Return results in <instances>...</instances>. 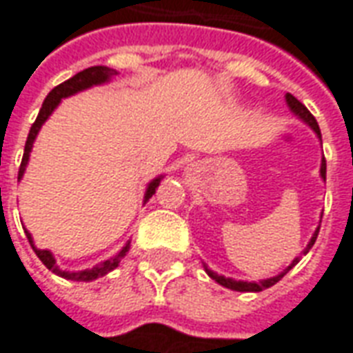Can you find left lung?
Segmentation results:
<instances>
[{
  "label": "left lung",
  "mask_w": 353,
  "mask_h": 353,
  "mask_svg": "<svg viewBox=\"0 0 353 353\" xmlns=\"http://www.w3.org/2000/svg\"><path fill=\"white\" fill-rule=\"evenodd\" d=\"M285 100H288V105L291 108V111H293L295 115L301 117L304 123L310 124L312 130L316 132V134H318V138L321 139V132H319L318 123H316V119H314V115H312L310 111L306 109V105L296 100L293 94H285ZM325 172H327V166H325V159H323V161H321V177H323V179H325ZM318 232H319V229H316L314 236H312V240L308 242V245H306V250L303 252L304 255H306V253H308V250H310L312 245H314L316 238H318ZM299 259H301V257L293 259V263H291V265H289L288 268L283 270V272L278 274V276H274V278H268V280H261V281H257V283H255V281H236V280H232V278H225V276H219V274L214 272V270H210L208 266H206V272H208V276H210L212 280L217 281L219 285H223V288L232 289V291H263V289L272 288L276 281H280L281 278H283V276H285V274H288L289 270H291V268L296 265V263H299Z\"/></svg>",
  "instance_id": "obj_1"
}]
</instances>
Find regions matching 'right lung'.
I'll return each mask as SVG.
<instances>
[{
  "label": "right lung",
  "instance_id": "1",
  "mask_svg": "<svg viewBox=\"0 0 353 353\" xmlns=\"http://www.w3.org/2000/svg\"><path fill=\"white\" fill-rule=\"evenodd\" d=\"M113 75H117V72L115 70H111V68H108V65H92V68L83 70V72H79L77 75H73L72 79L64 81L62 85H58V87H54L52 90H50L49 96H47L45 101H43L41 109H39V115H37L35 123L32 124V128H30V134H28L26 145H24V157H22V162H20V168H19V179L24 176L28 159H30V151H32V145H34V139L35 136H37V132H39V128H41V124L49 119L50 113L54 111V108L60 103V100L65 98V96H72V94L79 92V90H85V88L92 87V85H101V83H105V81L111 79ZM161 179L162 177H157V179H153V181L149 183L145 192V200H149L151 196H153L154 191H157V187L161 185ZM26 236L30 245L34 248L35 255L39 257V261H41L43 265L47 266L49 270H52L57 276H62V278H65V280H73V281H92L96 280V278H100V276H105V274L111 272L113 268L119 266L121 259H123L124 255H126V252H128V244H126L121 252L117 253L115 257L103 261V263H100L98 266H94V268H90V270L65 272V270H62V268H58L57 261H54V257H52V253L47 252V250H37V248H35L34 240H32V234H30L28 230H26Z\"/></svg>",
  "mask_w": 353,
  "mask_h": 353
}]
</instances>
